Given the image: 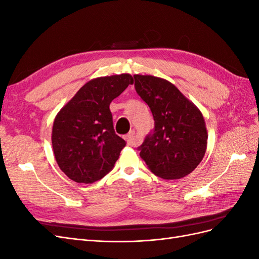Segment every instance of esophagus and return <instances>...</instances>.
<instances>
[{
    "instance_id": "obj_1",
    "label": "esophagus",
    "mask_w": 259,
    "mask_h": 259,
    "mask_svg": "<svg viewBox=\"0 0 259 259\" xmlns=\"http://www.w3.org/2000/svg\"><path fill=\"white\" fill-rule=\"evenodd\" d=\"M124 139L126 140L127 145L130 146H136L137 142H136V138H135V132L134 131H131L127 135L124 136Z\"/></svg>"
}]
</instances>
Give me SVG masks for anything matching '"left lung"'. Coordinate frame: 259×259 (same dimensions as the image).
Instances as JSON below:
<instances>
[{
  "mask_svg": "<svg viewBox=\"0 0 259 259\" xmlns=\"http://www.w3.org/2000/svg\"><path fill=\"white\" fill-rule=\"evenodd\" d=\"M138 95L150 108L153 134L139 147L140 156L155 176L179 179L204 158L207 131L200 109L169 81L154 75L134 74Z\"/></svg>",
  "mask_w": 259,
  "mask_h": 259,
  "instance_id": "1",
  "label": "left lung"
}]
</instances>
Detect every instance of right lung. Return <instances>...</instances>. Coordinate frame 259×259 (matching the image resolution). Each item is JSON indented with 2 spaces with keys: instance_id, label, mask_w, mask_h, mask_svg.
Returning a JSON list of instances; mask_svg holds the SVG:
<instances>
[{
  "instance_id": "obj_1",
  "label": "right lung",
  "mask_w": 259,
  "mask_h": 259,
  "mask_svg": "<svg viewBox=\"0 0 259 259\" xmlns=\"http://www.w3.org/2000/svg\"><path fill=\"white\" fill-rule=\"evenodd\" d=\"M133 83L128 73L96 77L85 83L55 116V159L73 182L95 183L113 168L126 143L115 134L109 106Z\"/></svg>"
}]
</instances>
